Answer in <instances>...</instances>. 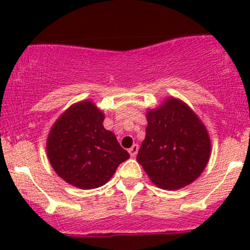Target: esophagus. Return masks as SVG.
<instances>
[{
    "label": "esophagus",
    "mask_w": 250,
    "mask_h": 250,
    "mask_svg": "<svg viewBox=\"0 0 250 250\" xmlns=\"http://www.w3.org/2000/svg\"><path fill=\"white\" fill-rule=\"evenodd\" d=\"M138 150H139V146H138L137 144H134V145L128 150V152H129V155L132 156V157H135V155L138 153Z\"/></svg>",
    "instance_id": "1"
}]
</instances>
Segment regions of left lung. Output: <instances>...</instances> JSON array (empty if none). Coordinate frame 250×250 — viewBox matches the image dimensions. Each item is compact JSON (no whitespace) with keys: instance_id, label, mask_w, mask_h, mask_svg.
<instances>
[{"instance_id":"8db88e82","label":"left lung","mask_w":250,"mask_h":250,"mask_svg":"<svg viewBox=\"0 0 250 250\" xmlns=\"http://www.w3.org/2000/svg\"><path fill=\"white\" fill-rule=\"evenodd\" d=\"M147 127L137 161L156 186L178 190L193 183L210 156L206 125L181 100L169 98L146 113Z\"/></svg>"}]
</instances>
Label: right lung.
I'll return each instance as SVG.
<instances>
[{"label": "right lung", "instance_id": "1", "mask_svg": "<svg viewBox=\"0 0 250 250\" xmlns=\"http://www.w3.org/2000/svg\"><path fill=\"white\" fill-rule=\"evenodd\" d=\"M104 113L90 100L70 106L53 125L47 156L55 173L82 190L103 186L129 158L115 134L103 125Z\"/></svg>", "mask_w": 250, "mask_h": 250}]
</instances>
